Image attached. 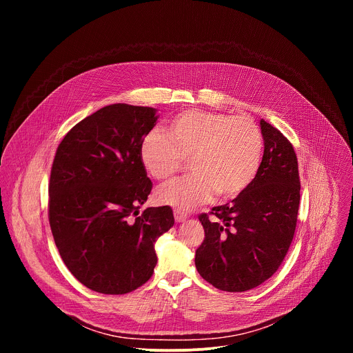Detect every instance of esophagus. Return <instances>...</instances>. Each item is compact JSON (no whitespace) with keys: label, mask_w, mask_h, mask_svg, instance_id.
Returning <instances> with one entry per match:
<instances>
[{"label":"esophagus","mask_w":353,"mask_h":353,"mask_svg":"<svg viewBox=\"0 0 353 353\" xmlns=\"http://www.w3.org/2000/svg\"><path fill=\"white\" fill-rule=\"evenodd\" d=\"M187 218H188L187 212H184V211H180V210H176V211H174V219H176V222H177V223H180V222H184Z\"/></svg>","instance_id":"obj_1"}]
</instances>
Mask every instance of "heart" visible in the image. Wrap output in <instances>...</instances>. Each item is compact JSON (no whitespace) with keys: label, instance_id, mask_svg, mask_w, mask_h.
I'll return each mask as SVG.
<instances>
[{"label":"heart","instance_id":"b5f03b06","mask_svg":"<svg viewBox=\"0 0 353 353\" xmlns=\"http://www.w3.org/2000/svg\"><path fill=\"white\" fill-rule=\"evenodd\" d=\"M263 135L245 116L187 110L165 128L148 132L139 143L143 169L157 180H168L190 159L191 176L173 180L157 191L162 205L192 210L218 196L241 194L254 180L263 158Z\"/></svg>","mask_w":353,"mask_h":353}]
</instances>
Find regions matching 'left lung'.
<instances>
[{
    "label": "left lung",
    "instance_id": "1",
    "mask_svg": "<svg viewBox=\"0 0 353 353\" xmlns=\"http://www.w3.org/2000/svg\"><path fill=\"white\" fill-rule=\"evenodd\" d=\"M264 155L251 184L230 203L198 216L205 239L195 251L198 274L215 288L244 292L271 278L293 240L300 180L294 149L260 121Z\"/></svg>",
    "mask_w": 353,
    "mask_h": 353
}]
</instances>
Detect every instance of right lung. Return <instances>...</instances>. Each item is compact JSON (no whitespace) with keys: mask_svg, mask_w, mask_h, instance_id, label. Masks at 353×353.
<instances>
[{"mask_svg":"<svg viewBox=\"0 0 353 353\" xmlns=\"http://www.w3.org/2000/svg\"><path fill=\"white\" fill-rule=\"evenodd\" d=\"M157 109L116 103L88 116L60 142L48 184V221L71 274L86 288L124 294L158 263L155 241L174 225L170 207L141 205L152 190L139 159Z\"/></svg>","mask_w":353,"mask_h":353,"instance_id":"right-lung-1","label":"right lung"}]
</instances>
